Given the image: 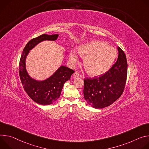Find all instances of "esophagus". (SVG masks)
Here are the masks:
<instances>
[{
    "label": "esophagus",
    "mask_w": 149,
    "mask_h": 149,
    "mask_svg": "<svg viewBox=\"0 0 149 149\" xmlns=\"http://www.w3.org/2000/svg\"><path fill=\"white\" fill-rule=\"evenodd\" d=\"M79 75H80V74H79L78 72H75L74 73V74H73V77H79Z\"/></svg>",
    "instance_id": "esophagus-1"
}]
</instances>
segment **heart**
<instances>
[{"mask_svg":"<svg viewBox=\"0 0 149 149\" xmlns=\"http://www.w3.org/2000/svg\"><path fill=\"white\" fill-rule=\"evenodd\" d=\"M79 53L84 57L85 69L93 76H101L107 72L117 56L116 49L100 41H93L80 45ZM69 58L73 63L78 60L77 54L73 51L70 52Z\"/></svg>","mask_w":149,"mask_h":149,"instance_id":"obj_1","label":"heart"}]
</instances>
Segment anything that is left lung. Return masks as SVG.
Wrapping results in <instances>:
<instances>
[{
	"instance_id": "obj_1",
	"label": "left lung",
	"mask_w": 149,
	"mask_h": 149,
	"mask_svg": "<svg viewBox=\"0 0 149 149\" xmlns=\"http://www.w3.org/2000/svg\"><path fill=\"white\" fill-rule=\"evenodd\" d=\"M118 59L112 68L98 77L84 79V95L92 107L104 108L111 105L124 92L127 76L125 54L118 47Z\"/></svg>"
}]
</instances>
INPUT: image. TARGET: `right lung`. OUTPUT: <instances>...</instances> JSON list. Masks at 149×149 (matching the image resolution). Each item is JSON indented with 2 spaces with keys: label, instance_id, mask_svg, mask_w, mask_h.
I'll list each match as a JSON object with an SVG mask.
<instances>
[{
  "label": "right lung",
  "instance_id": "right-lung-1",
  "mask_svg": "<svg viewBox=\"0 0 149 149\" xmlns=\"http://www.w3.org/2000/svg\"><path fill=\"white\" fill-rule=\"evenodd\" d=\"M58 35L42 34L30 40L25 47L19 61V76L23 88L28 95L37 104L48 105L54 103L60 97L63 85L74 72L71 69L61 65L49 77L42 81L32 79L28 74L25 60L29 50L38 43L45 41H55Z\"/></svg>",
  "mask_w": 149,
  "mask_h": 149
}]
</instances>
